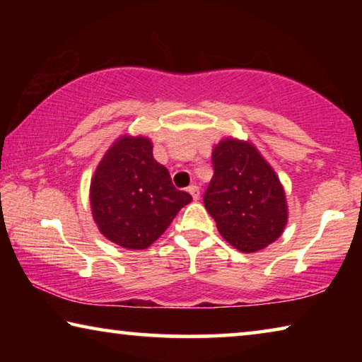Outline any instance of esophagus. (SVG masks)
I'll return each mask as SVG.
<instances>
[{"label":"esophagus","mask_w":362,"mask_h":362,"mask_svg":"<svg viewBox=\"0 0 362 362\" xmlns=\"http://www.w3.org/2000/svg\"><path fill=\"white\" fill-rule=\"evenodd\" d=\"M188 193L192 194V198L196 201V199H199V188L196 187V185H189L188 187Z\"/></svg>","instance_id":"obj_1"}]
</instances>
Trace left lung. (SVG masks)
<instances>
[{
    "instance_id": "obj_1",
    "label": "left lung",
    "mask_w": 362,
    "mask_h": 362,
    "mask_svg": "<svg viewBox=\"0 0 362 362\" xmlns=\"http://www.w3.org/2000/svg\"><path fill=\"white\" fill-rule=\"evenodd\" d=\"M214 175L204 206L217 228L241 252H255L283 233L287 222L284 189L252 145L222 140L212 151Z\"/></svg>"
}]
</instances>
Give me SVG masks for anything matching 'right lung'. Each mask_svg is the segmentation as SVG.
I'll use <instances>...</instances> for the list:
<instances>
[{
  "mask_svg": "<svg viewBox=\"0 0 362 362\" xmlns=\"http://www.w3.org/2000/svg\"><path fill=\"white\" fill-rule=\"evenodd\" d=\"M192 194L180 192L155 161L145 137H121L90 182V206L102 235L121 247L146 249L166 231Z\"/></svg>",
  "mask_w": 362,
  "mask_h": 362,
  "instance_id": "right-lung-1",
  "label": "right lung"
}]
</instances>
